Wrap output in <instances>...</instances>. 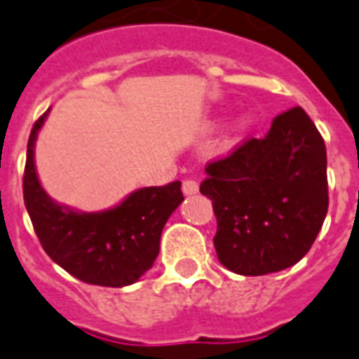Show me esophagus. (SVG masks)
I'll return each instance as SVG.
<instances>
[{
	"mask_svg": "<svg viewBox=\"0 0 359 359\" xmlns=\"http://www.w3.org/2000/svg\"><path fill=\"white\" fill-rule=\"evenodd\" d=\"M183 194H194L198 193V183L194 182V180H185L182 185Z\"/></svg>",
	"mask_w": 359,
	"mask_h": 359,
	"instance_id": "1",
	"label": "esophagus"
}]
</instances>
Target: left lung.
Listing matches in <instances>:
<instances>
[{
    "label": "left lung",
    "mask_w": 359,
    "mask_h": 359,
    "mask_svg": "<svg viewBox=\"0 0 359 359\" xmlns=\"http://www.w3.org/2000/svg\"><path fill=\"white\" fill-rule=\"evenodd\" d=\"M200 193L213 204V245L223 266L266 275L299 262L327 213L326 144L304 108L275 116L262 138H247L205 165Z\"/></svg>",
    "instance_id": "obj_1"
}]
</instances>
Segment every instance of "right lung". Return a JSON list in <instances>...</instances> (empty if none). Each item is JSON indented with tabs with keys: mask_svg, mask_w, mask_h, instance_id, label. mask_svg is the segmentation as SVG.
Instances as JSON below:
<instances>
[{
	"mask_svg": "<svg viewBox=\"0 0 359 359\" xmlns=\"http://www.w3.org/2000/svg\"><path fill=\"white\" fill-rule=\"evenodd\" d=\"M44 112L33 123L24 168V202L44 252L82 283L99 286L133 285L154 266L161 232L182 204V182L144 187L108 211L79 213L54 204L39 183L33 146Z\"/></svg>",
	"mask_w": 359,
	"mask_h": 359,
	"instance_id": "1",
	"label": "right lung"
}]
</instances>
